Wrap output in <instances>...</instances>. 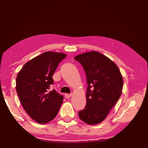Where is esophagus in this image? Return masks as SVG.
<instances>
[{"mask_svg":"<svg viewBox=\"0 0 148 148\" xmlns=\"http://www.w3.org/2000/svg\"><path fill=\"white\" fill-rule=\"evenodd\" d=\"M65 97L66 98H67V99H69V97H71L72 96V94H68V93H66L65 95Z\"/></svg>","mask_w":148,"mask_h":148,"instance_id":"34e87169","label":"esophagus"}]
</instances>
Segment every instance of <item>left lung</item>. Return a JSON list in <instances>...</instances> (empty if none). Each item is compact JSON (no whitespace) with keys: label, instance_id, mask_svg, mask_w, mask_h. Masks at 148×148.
<instances>
[{"label":"left lung","instance_id":"1","mask_svg":"<svg viewBox=\"0 0 148 148\" xmlns=\"http://www.w3.org/2000/svg\"><path fill=\"white\" fill-rule=\"evenodd\" d=\"M82 65L87 77V103L79 112L81 120L96 125L106 118L120 97L123 77L114 62L97 51H90L74 58Z\"/></svg>","mask_w":148,"mask_h":148}]
</instances>
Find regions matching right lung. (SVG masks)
<instances>
[{"instance_id":"add662e5","label":"right lung","mask_w":148,"mask_h":148,"mask_svg":"<svg viewBox=\"0 0 148 148\" xmlns=\"http://www.w3.org/2000/svg\"><path fill=\"white\" fill-rule=\"evenodd\" d=\"M67 57L63 53L47 51L25 64L16 79V90L27 114L37 123L53 120L59 112L63 97L55 89L53 75L59 63Z\"/></svg>"}]
</instances>
